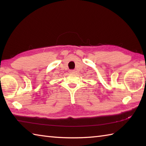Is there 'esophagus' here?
Masks as SVG:
<instances>
[{
  "label": "esophagus",
  "instance_id": "esophagus-1",
  "mask_svg": "<svg viewBox=\"0 0 146 146\" xmlns=\"http://www.w3.org/2000/svg\"><path fill=\"white\" fill-rule=\"evenodd\" d=\"M76 72V71H75V70H70V73H75Z\"/></svg>",
  "mask_w": 146,
  "mask_h": 146
}]
</instances>
